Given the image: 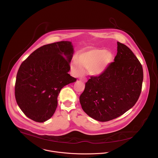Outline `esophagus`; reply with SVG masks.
<instances>
[{"instance_id": "1", "label": "esophagus", "mask_w": 158, "mask_h": 158, "mask_svg": "<svg viewBox=\"0 0 158 158\" xmlns=\"http://www.w3.org/2000/svg\"><path fill=\"white\" fill-rule=\"evenodd\" d=\"M79 80L81 81H83V82H86L87 81V79L85 77H80Z\"/></svg>"}]
</instances>
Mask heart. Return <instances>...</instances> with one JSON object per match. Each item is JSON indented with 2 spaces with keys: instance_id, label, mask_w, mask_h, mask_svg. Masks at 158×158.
Returning <instances> with one entry per match:
<instances>
[{
  "instance_id": "heart-1",
  "label": "heart",
  "mask_w": 158,
  "mask_h": 158,
  "mask_svg": "<svg viewBox=\"0 0 158 158\" xmlns=\"http://www.w3.org/2000/svg\"><path fill=\"white\" fill-rule=\"evenodd\" d=\"M112 55L104 49H91L82 52L79 57H74L72 61V69L76 76L84 73V68L90 74L98 76L105 71L112 62Z\"/></svg>"
}]
</instances>
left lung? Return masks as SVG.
<instances>
[{"instance_id": "1", "label": "left lung", "mask_w": 158, "mask_h": 158, "mask_svg": "<svg viewBox=\"0 0 158 158\" xmlns=\"http://www.w3.org/2000/svg\"><path fill=\"white\" fill-rule=\"evenodd\" d=\"M114 61L104 73L91 76L79 98L82 108L91 118L102 122L124 114L138 101L143 81V67L126 45L118 42Z\"/></svg>"}]
</instances>
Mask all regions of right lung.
<instances>
[{"label": "right lung", "instance_id": "right-lung-1", "mask_svg": "<svg viewBox=\"0 0 158 158\" xmlns=\"http://www.w3.org/2000/svg\"><path fill=\"white\" fill-rule=\"evenodd\" d=\"M73 54L71 42H57L38 48L21 64L15 97L29 119L38 123L49 119L56 110L61 89L77 81L68 74Z\"/></svg>", "mask_w": 158, "mask_h": 158}]
</instances>
